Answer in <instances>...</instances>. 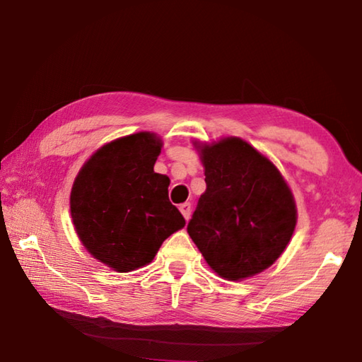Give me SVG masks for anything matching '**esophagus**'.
Listing matches in <instances>:
<instances>
[{"mask_svg": "<svg viewBox=\"0 0 362 362\" xmlns=\"http://www.w3.org/2000/svg\"><path fill=\"white\" fill-rule=\"evenodd\" d=\"M180 212H182V216L185 217V220H188L189 218V214H192V204L189 203H183V204H180Z\"/></svg>", "mask_w": 362, "mask_h": 362, "instance_id": "1", "label": "esophagus"}]
</instances>
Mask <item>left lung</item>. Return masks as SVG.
I'll list each match as a JSON object with an SVG mask.
<instances>
[{
  "label": "left lung",
  "mask_w": 362,
  "mask_h": 362,
  "mask_svg": "<svg viewBox=\"0 0 362 362\" xmlns=\"http://www.w3.org/2000/svg\"><path fill=\"white\" fill-rule=\"evenodd\" d=\"M206 192L187 226L220 278L243 281L272 267L293 235L297 206L279 169L240 137L193 142Z\"/></svg>",
  "instance_id": "left-lung-1"
}]
</instances>
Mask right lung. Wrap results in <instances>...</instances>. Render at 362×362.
Wrapping results in <instances>:
<instances>
[{"label":"right lung","mask_w":362,"mask_h":362,"mask_svg":"<svg viewBox=\"0 0 362 362\" xmlns=\"http://www.w3.org/2000/svg\"><path fill=\"white\" fill-rule=\"evenodd\" d=\"M163 140L137 132L102 145L79 169L70 212L84 249L118 273L155 259L166 238L185 226L168 196L169 177L153 170Z\"/></svg>","instance_id":"1"}]
</instances>
